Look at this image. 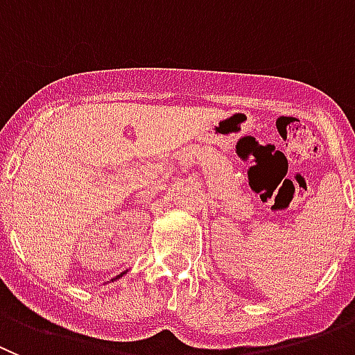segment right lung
<instances>
[{
  "mask_svg": "<svg viewBox=\"0 0 355 355\" xmlns=\"http://www.w3.org/2000/svg\"><path fill=\"white\" fill-rule=\"evenodd\" d=\"M125 272H127V270H125ZM125 272H122V274H118V276H116V277H114V279H111V281H116V279H120V277H122V276H123V274H125Z\"/></svg>",
  "mask_w": 355,
  "mask_h": 355,
  "instance_id": "obj_1",
  "label": "right lung"
}]
</instances>
